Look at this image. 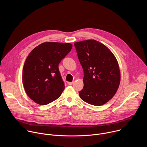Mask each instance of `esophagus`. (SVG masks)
I'll return each instance as SVG.
<instances>
[{
  "label": "esophagus",
  "instance_id": "esophagus-1",
  "mask_svg": "<svg viewBox=\"0 0 147 147\" xmlns=\"http://www.w3.org/2000/svg\"><path fill=\"white\" fill-rule=\"evenodd\" d=\"M67 84L69 85H73L74 84V81H73V82H67Z\"/></svg>",
  "mask_w": 147,
  "mask_h": 147
}]
</instances>
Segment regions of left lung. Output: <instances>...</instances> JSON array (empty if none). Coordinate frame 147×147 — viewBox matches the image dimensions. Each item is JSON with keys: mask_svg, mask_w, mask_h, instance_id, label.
<instances>
[{"mask_svg": "<svg viewBox=\"0 0 147 147\" xmlns=\"http://www.w3.org/2000/svg\"><path fill=\"white\" fill-rule=\"evenodd\" d=\"M84 71L82 100L94 106L108 102L116 93L120 82L117 59L105 45L94 39L74 43Z\"/></svg>", "mask_w": 147, "mask_h": 147, "instance_id": "1", "label": "left lung"}]
</instances>
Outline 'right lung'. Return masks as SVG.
I'll list each match as a JSON object with an SVG mask.
<instances>
[{"label":"right lung","mask_w":147,"mask_h":147,"mask_svg":"<svg viewBox=\"0 0 147 147\" xmlns=\"http://www.w3.org/2000/svg\"><path fill=\"white\" fill-rule=\"evenodd\" d=\"M72 47L69 43L48 42L30 53L23 67V83L27 95L34 102L45 105L61 95L65 84L59 64Z\"/></svg>","instance_id":"1"}]
</instances>
